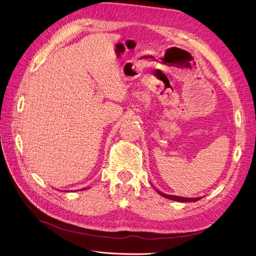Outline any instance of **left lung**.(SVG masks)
I'll return each instance as SVG.
<instances>
[{
  "instance_id": "left-lung-1",
  "label": "left lung",
  "mask_w": 256,
  "mask_h": 256,
  "mask_svg": "<svg viewBox=\"0 0 256 256\" xmlns=\"http://www.w3.org/2000/svg\"><path fill=\"white\" fill-rule=\"evenodd\" d=\"M159 194H161L162 196H164L166 199L170 200H174V201H178V202H194V201H198L200 200V198H184V196H171V194H163L159 190H156Z\"/></svg>"
}]
</instances>
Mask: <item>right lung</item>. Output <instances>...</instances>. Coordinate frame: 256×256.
<instances>
[{
  "label": "right lung",
  "mask_w": 256,
  "mask_h": 256,
  "mask_svg": "<svg viewBox=\"0 0 256 256\" xmlns=\"http://www.w3.org/2000/svg\"><path fill=\"white\" fill-rule=\"evenodd\" d=\"M85 189H86V188H85Z\"/></svg>",
  "instance_id": "1"
}]
</instances>
